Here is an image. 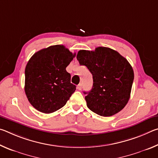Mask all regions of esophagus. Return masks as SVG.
Segmentation results:
<instances>
[{
    "label": "esophagus",
    "instance_id": "1",
    "mask_svg": "<svg viewBox=\"0 0 158 158\" xmlns=\"http://www.w3.org/2000/svg\"><path fill=\"white\" fill-rule=\"evenodd\" d=\"M81 89H82V84H81V83H80V84L78 85H77V89L81 90Z\"/></svg>",
    "mask_w": 158,
    "mask_h": 158
}]
</instances>
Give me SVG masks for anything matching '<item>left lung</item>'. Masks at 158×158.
<instances>
[{
	"mask_svg": "<svg viewBox=\"0 0 158 158\" xmlns=\"http://www.w3.org/2000/svg\"><path fill=\"white\" fill-rule=\"evenodd\" d=\"M77 58L93 75L92 89L84 92L89 109L105 117L121 111L129 100L134 80L133 69L126 58L105 47L80 50Z\"/></svg>",
	"mask_w": 158,
	"mask_h": 158,
	"instance_id": "obj_1",
	"label": "left lung"
}]
</instances>
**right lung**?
<instances>
[{
	"mask_svg": "<svg viewBox=\"0 0 158 158\" xmlns=\"http://www.w3.org/2000/svg\"><path fill=\"white\" fill-rule=\"evenodd\" d=\"M75 56L63 45H53L38 51L25 69V93L35 109L51 114L65 105L75 91L66 68Z\"/></svg>",
	"mask_w": 158,
	"mask_h": 158,
	"instance_id": "add662e5",
	"label": "right lung"
}]
</instances>
